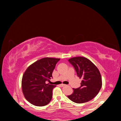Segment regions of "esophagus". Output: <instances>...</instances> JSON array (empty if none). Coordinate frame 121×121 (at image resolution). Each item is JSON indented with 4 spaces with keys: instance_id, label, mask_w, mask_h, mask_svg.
<instances>
[{
    "instance_id": "34e87169",
    "label": "esophagus",
    "mask_w": 121,
    "mask_h": 121,
    "mask_svg": "<svg viewBox=\"0 0 121 121\" xmlns=\"http://www.w3.org/2000/svg\"><path fill=\"white\" fill-rule=\"evenodd\" d=\"M61 87H63V86H66V85L65 84H60V85Z\"/></svg>"
}]
</instances>
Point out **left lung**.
<instances>
[{"mask_svg": "<svg viewBox=\"0 0 121 121\" xmlns=\"http://www.w3.org/2000/svg\"><path fill=\"white\" fill-rule=\"evenodd\" d=\"M82 79L81 86L73 89V93L68 95L71 101L77 104L89 101L93 99L102 86L101 74L97 67L84 57H75L68 60Z\"/></svg>", "mask_w": 121, "mask_h": 121, "instance_id": "8db88e82", "label": "left lung"}]
</instances>
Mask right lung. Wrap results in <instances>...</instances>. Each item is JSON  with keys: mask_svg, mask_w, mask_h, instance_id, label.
Masks as SVG:
<instances>
[{"mask_svg": "<svg viewBox=\"0 0 121 121\" xmlns=\"http://www.w3.org/2000/svg\"><path fill=\"white\" fill-rule=\"evenodd\" d=\"M60 59L45 58L28 67L22 77V89L26 99L36 106H45L51 101L56 85L46 84Z\"/></svg>", "mask_w": 121, "mask_h": 121, "instance_id": "right-lung-1", "label": "right lung"}]
</instances>
